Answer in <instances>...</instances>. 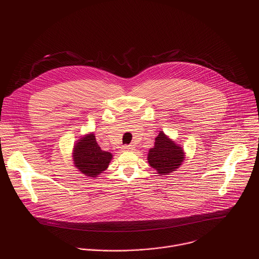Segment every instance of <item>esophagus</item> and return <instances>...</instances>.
<instances>
[{
    "instance_id": "34e87169",
    "label": "esophagus",
    "mask_w": 259,
    "mask_h": 259,
    "mask_svg": "<svg viewBox=\"0 0 259 259\" xmlns=\"http://www.w3.org/2000/svg\"><path fill=\"white\" fill-rule=\"evenodd\" d=\"M122 149H123V151H133L134 147H133V145H124Z\"/></svg>"
}]
</instances>
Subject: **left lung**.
<instances>
[{
    "mask_svg": "<svg viewBox=\"0 0 259 259\" xmlns=\"http://www.w3.org/2000/svg\"><path fill=\"white\" fill-rule=\"evenodd\" d=\"M186 153L183 147L169 138L163 131L155 138V145L147 154V162L159 176L169 175L176 171L184 161Z\"/></svg>",
    "mask_w": 259,
    "mask_h": 259,
    "instance_id": "8db88e82",
    "label": "left lung"
}]
</instances>
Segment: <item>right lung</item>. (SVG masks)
I'll list each match as a JSON object with an SVG mask.
<instances>
[{
    "mask_svg": "<svg viewBox=\"0 0 259 259\" xmlns=\"http://www.w3.org/2000/svg\"><path fill=\"white\" fill-rule=\"evenodd\" d=\"M76 142L72 149V160L81 173L97 177L107 169L113 155L100 149L93 132L82 136Z\"/></svg>",
    "mask_w": 259,
    "mask_h": 259,
    "instance_id": "1",
    "label": "right lung"
}]
</instances>
